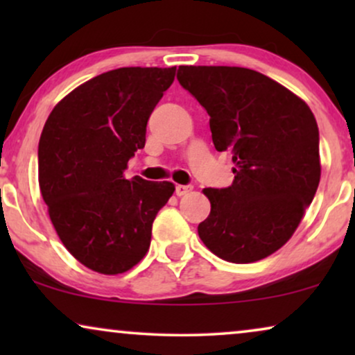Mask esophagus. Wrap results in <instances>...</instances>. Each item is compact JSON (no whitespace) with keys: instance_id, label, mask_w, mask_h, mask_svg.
Masks as SVG:
<instances>
[{"instance_id":"obj_1","label":"esophagus","mask_w":355,"mask_h":355,"mask_svg":"<svg viewBox=\"0 0 355 355\" xmlns=\"http://www.w3.org/2000/svg\"><path fill=\"white\" fill-rule=\"evenodd\" d=\"M192 191V186H184V184H178L176 186V196L181 197V196H186L187 192Z\"/></svg>"}]
</instances>
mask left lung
<instances>
[{"mask_svg": "<svg viewBox=\"0 0 355 355\" xmlns=\"http://www.w3.org/2000/svg\"><path fill=\"white\" fill-rule=\"evenodd\" d=\"M178 80L210 116L218 152L230 150L234 181L203 189L210 215L198 236L213 254L252 263L297 230L320 182V137L305 101L260 72L179 66Z\"/></svg>", "mask_w": 355, "mask_h": 355, "instance_id": "8db88e82", "label": "left lung"}]
</instances>
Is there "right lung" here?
<instances>
[{
	"mask_svg": "<svg viewBox=\"0 0 355 355\" xmlns=\"http://www.w3.org/2000/svg\"><path fill=\"white\" fill-rule=\"evenodd\" d=\"M176 67H119L87 80L48 116L38 144V182L51 223L87 268L124 273L144 259L152 225L174 184L125 179L145 147L150 114Z\"/></svg>",
	"mask_w": 355,
	"mask_h": 355,
	"instance_id": "obj_1",
	"label": "right lung"
}]
</instances>
